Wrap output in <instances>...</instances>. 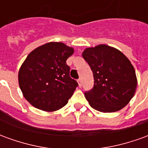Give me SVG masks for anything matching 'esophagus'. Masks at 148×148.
Returning <instances> with one entry per match:
<instances>
[{
  "mask_svg": "<svg viewBox=\"0 0 148 148\" xmlns=\"http://www.w3.org/2000/svg\"><path fill=\"white\" fill-rule=\"evenodd\" d=\"M77 83H78V86H82V79H81V78H79V79L77 80Z\"/></svg>",
  "mask_w": 148,
  "mask_h": 148,
  "instance_id": "1",
  "label": "esophagus"
}]
</instances>
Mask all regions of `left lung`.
Wrapping results in <instances>:
<instances>
[{"label": "left lung", "mask_w": 148, "mask_h": 148, "mask_svg": "<svg viewBox=\"0 0 148 148\" xmlns=\"http://www.w3.org/2000/svg\"><path fill=\"white\" fill-rule=\"evenodd\" d=\"M82 57L93 74L94 86L85 93L90 106L99 112H113L127 106L137 86L136 71L129 59L106 44L86 48Z\"/></svg>", "instance_id": "left-lung-1"}]
</instances>
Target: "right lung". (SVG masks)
Masks as SVG:
<instances>
[{
    "instance_id": "obj_1",
    "label": "right lung",
    "mask_w": 148,
    "mask_h": 148,
    "mask_svg": "<svg viewBox=\"0 0 148 148\" xmlns=\"http://www.w3.org/2000/svg\"><path fill=\"white\" fill-rule=\"evenodd\" d=\"M73 47L63 42H50L27 55L18 74L23 95L35 108L45 112L62 109L68 102L77 82L70 77L66 59Z\"/></svg>"
}]
</instances>
